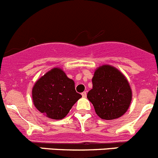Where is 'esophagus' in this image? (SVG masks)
I'll return each mask as SVG.
<instances>
[{"mask_svg":"<svg viewBox=\"0 0 158 158\" xmlns=\"http://www.w3.org/2000/svg\"><path fill=\"white\" fill-rule=\"evenodd\" d=\"M81 95H82V97H83V98H86L87 97V92H86V91H84V92L81 94Z\"/></svg>","mask_w":158,"mask_h":158,"instance_id":"1","label":"esophagus"}]
</instances>
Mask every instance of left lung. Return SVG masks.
Segmentation results:
<instances>
[{
  "label": "left lung",
  "instance_id": "8db88e82",
  "mask_svg": "<svg viewBox=\"0 0 158 158\" xmlns=\"http://www.w3.org/2000/svg\"><path fill=\"white\" fill-rule=\"evenodd\" d=\"M92 85L87 98L101 118L115 119L127 112L132 101V90L120 70L108 64L100 66L94 70Z\"/></svg>",
  "mask_w": 158,
  "mask_h": 158
}]
</instances>
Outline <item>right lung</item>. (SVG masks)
<instances>
[{
  "label": "right lung",
  "instance_id": "1",
  "mask_svg": "<svg viewBox=\"0 0 158 158\" xmlns=\"http://www.w3.org/2000/svg\"><path fill=\"white\" fill-rule=\"evenodd\" d=\"M31 96L37 110L52 119L64 118L81 98L75 91L74 81L60 67L51 69L35 82Z\"/></svg>",
  "mask_w": 158,
  "mask_h": 158
}]
</instances>
